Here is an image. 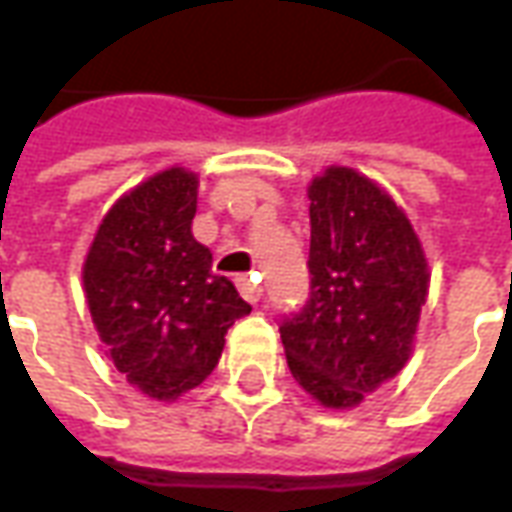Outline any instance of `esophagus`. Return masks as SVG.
<instances>
[{
    "label": "esophagus",
    "instance_id": "1",
    "mask_svg": "<svg viewBox=\"0 0 512 512\" xmlns=\"http://www.w3.org/2000/svg\"><path fill=\"white\" fill-rule=\"evenodd\" d=\"M235 288H238V293H241L249 304H255V301H260V296H263V288L257 285V279L246 277V274L235 277Z\"/></svg>",
    "mask_w": 512,
    "mask_h": 512
}]
</instances>
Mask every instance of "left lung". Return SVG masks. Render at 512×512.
Segmentation results:
<instances>
[{
	"label": "left lung",
	"instance_id": "obj_1",
	"mask_svg": "<svg viewBox=\"0 0 512 512\" xmlns=\"http://www.w3.org/2000/svg\"><path fill=\"white\" fill-rule=\"evenodd\" d=\"M307 268L304 307L279 318L288 367L323 406L351 408L406 365L428 263L395 200L332 167L310 186Z\"/></svg>",
	"mask_w": 512,
	"mask_h": 512
}]
</instances>
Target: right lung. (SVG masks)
<instances>
[{"label": "right lung", "mask_w": 512, "mask_h": 512, "mask_svg": "<svg viewBox=\"0 0 512 512\" xmlns=\"http://www.w3.org/2000/svg\"><path fill=\"white\" fill-rule=\"evenodd\" d=\"M197 178L158 172L115 202L84 263V290L101 343L128 384L175 400L219 365L224 334L252 312L211 249L194 241Z\"/></svg>", "instance_id": "right-lung-1"}]
</instances>
